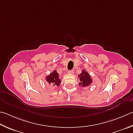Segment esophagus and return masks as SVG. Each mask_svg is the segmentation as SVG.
Returning a JSON list of instances; mask_svg holds the SVG:
<instances>
[{
	"mask_svg": "<svg viewBox=\"0 0 133 133\" xmlns=\"http://www.w3.org/2000/svg\"><path fill=\"white\" fill-rule=\"evenodd\" d=\"M68 73L69 74H73L74 73V71L73 70H70L68 71Z\"/></svg>",
	"mask_w": 133,
	"mask_h": 133,
	"instance_id": "obj_1",
	"label": "esophagus"
}]
</instances>
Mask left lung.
<instances>
[{
  "mask_svg": "<svg viewBox=\"0 0 133 133\" xmlns=\"http://www.w3.org/2000/svg\"><path fill=\"white\" fill-rule=\"evenodd\" d=\"M78 77L79 80L78 85L79 87H82L90 86L93 82L92 78L85 69L81 71V73L78 75Z\"/></svg>",
  "mask_w": 133,
  "mask_h": 133,
  "instance_id": "left-lung-1",
  "label": "left lung"
}]
</instances>
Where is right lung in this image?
<instances>
[{
  "mask_svg": "<svg viewBox=\"0 0 133 133\" xmlns=\"http://www.w3.org/2000/svg\"><path fill=\"white\" fill-rule=\"evenodd\" d=\"M59 77V73L57 72V70H55L54 71L45 77V81L49 85L59 87L61 83V79Z\"/></svg>",
  "mask_w": 133,
  "mask_h": 133,
  "instance_id": "add662e5",
  "label": "right lung"
}]
</instances>
